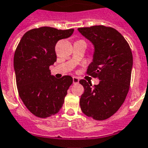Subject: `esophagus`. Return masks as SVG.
<instances>
[{
  "label": "esophagus",
  "instance_id": "esophagus-1",
  "mask_svg": "<svg viewBox=\"0 0 148 148\" xmlns=\"http://www.w3.org/2000/svg\"><path fill=\"white\" fill-rule=\"evenodd\" d=\"M79 82V79L77 77H73V83L74 84H77Z\"/></svg>",
  "mask_w": 148,
  "mask_h": 148
}]
</instances>
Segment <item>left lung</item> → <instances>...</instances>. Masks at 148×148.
Here are the masks:
<instances>
[{
    "label": "left lung",
    "mask_w": 148,
    "mask_h": 148,
    "mask_svg": "<svg viewBox=\"0 0 148 148\" xmlns=\"http://www.w3.org/2000/svg\"><path fill=\"white\" fill-rule=\"evenodd\" d=\"M77 30L93 45L92 61L87 74L99 80L94 85L80 80L84 93L80 99L82 112L95 120H105L117 112L130 89L132 54L129 44L112 27L93 26Z\"/></svg>",
    "instance_id": "left-lung-1"
}]
</instances>
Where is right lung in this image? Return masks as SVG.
<instances>
[{
	"instance_id": "add662e5",
	"label": "right lung",
	"mask_w": 148,
	"mask_h": 148,
	"mask_svg": "<svg viewBox=\"0 0 148 148\" xmlns=\"http://www.w3.org/2000/svg\"><path fill=\"white\" fill-rule=\"evenodd\" d=\"M74 29L62 30L43 27L30 29L23 36L14 56V70L18 95L28 110L39 118L58 113L63 107L73 78L57 79L49 66L56 61L58 40L73 34Z\"/></svg>"
}]
</instances>
